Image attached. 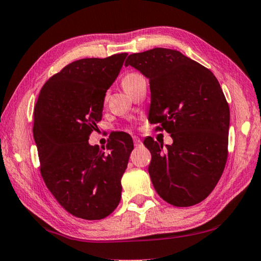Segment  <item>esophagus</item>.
Segmentation results:
<instances>
[{
	"label": "esophagus",
	"mask_w": 261,
	"mask_h": 261,
	"mask_svg": "<svg viewBox=\"0 0 261 261\" xmlns=\"http://www.w3.org/2000/svg\"><path fill=\"white\" fill-rule=\"evenodd\" d=\"M134 143H135V146H140L141 144V140H140V138H138V137H134Z\"/></svg>",
	"instance_id": "1"
}]
</instances>
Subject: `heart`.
I'll return each mask as SVG.
<instances>
[{
  "label": "heart",
  "mask_w": 261,
  "mask_h": 261,
  "mask_svg": "<svg viewBox=\"0 0 261 261\" xmlns=\"http://www.w3.org/2000/svg\"><path fill=\"white\" fill-rule=\"evenodd\" d=\"M140 79H143L140 76L139 74H135V73H131V74H127L125 75L124 77H123L122 80V87L123 89H127L129 87H131V85H134L137 81H139Z\"/></svg>",
  "instance_id": "1"
}]
</instances>
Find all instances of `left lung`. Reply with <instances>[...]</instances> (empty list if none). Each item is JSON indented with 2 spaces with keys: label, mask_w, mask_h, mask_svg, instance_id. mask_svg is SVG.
Segmentation results:
<instances>
[{
  "label": "left lung",
  "mask_w": 261,
  "mask_h": 261,
  "mask_svg": "<svg viewBox=\"0 0 261 261\" xmlns=\"http://www.w3.org/2000/svg\"><path fill=\"white\" fill-rule=\"evenodd\" d=\"M149 81L148 121L161 123L172 145L146 138L155 191L174 206H191L209 196L227 161L229 107L215 75L181 52L155 48L127 57Z\"/></svg>",
  "instance_id": "8db88e82"
}]
</instances>
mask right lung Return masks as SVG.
Here are the masks:
<instances>
[{"mask_svg": "<svg viewBox=\"0 0 261 261\" xmlns=\"http://www.w3.org/2000/svg\"><path fill=\"white\" fill-rule=\"evenodd\" d=\"M126 56L73 61L46 81L36 100L33 135L41 174L59 204L82 219H102L121 201L134 141L116 134L105 150L90 145L89 137L101 121L106 91Z\"/></svg>", "mask_w": 261, "mask_h": 261, "instance_id": "obj_1", "label": "right lung"}]
</instances>
